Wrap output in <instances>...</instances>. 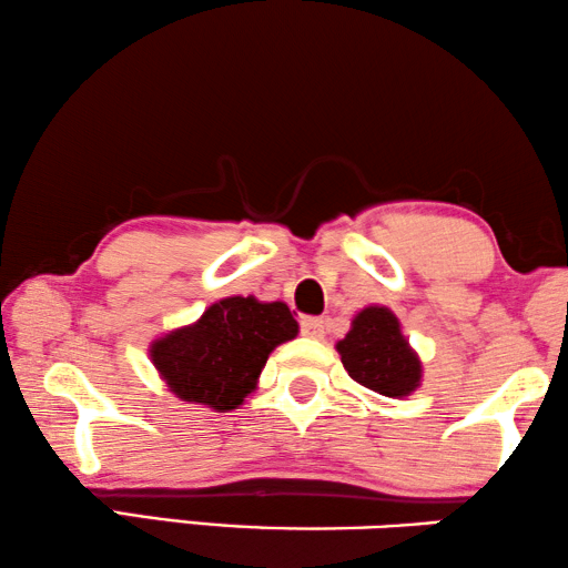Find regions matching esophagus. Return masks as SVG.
Instances as JSON below:
<instances>
[{"mask_svg": "<svg viewBox=\"0 0 568 568\" xmlns=\"http://www.w3.org/2000/svg\"><path fill=\"white\" fill-rule=\"evenodd\" d=\"M302 335H307V338H323L325 335V320L323 317H302Z\"/></svg>", "mask_w": 568, "mask_h": 568, "instance_id": "obj_1", "label": "esophagus"}]
</instances>
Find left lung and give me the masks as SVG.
Listing matches in <instances>:
<instances>
[{
  "label": "left lung",
  "instance_id": "8db88e82",
  "mask_svg": "<svg viewBox=\"0 0 568 568\" xmlns=\"http://www.w3.org/2000/svg\"><path fill=\"white\" fill-rule=\"evenodd\" d=\"M335 348L351 379L384 397H409L423 382L420 356L402 335L397 315L382 304L361 310Z\"/></svg>",
  "mask_w": 568,
  "mask_h": 568
}]
</instances>
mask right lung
Segmentation results:
<instances>
[{"instance_id": "1", "label": "right lung", "mask_w": 568, "mask_h": 568, "mask_svg": "<svg viewBox=\"0 0 568 568\" xmlns=\"http://www.w3.org/2000/svg\"><path fill=\"white\" fill-rule=\"evenodd\" d=\"M297 333L284 302L225 297L210 304L196 323L155 338L151 361L179 399L227 413L256 389L268 353Z\"/></svg>"}]
</instances>
